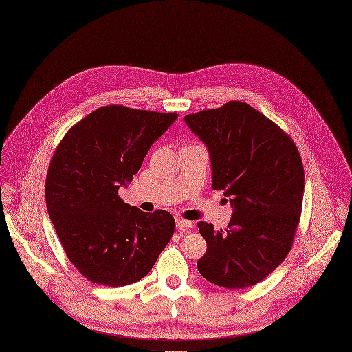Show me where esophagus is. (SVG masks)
Instances as JSON below:
<instances>
[{
    "mask_svg": "<svg viewBox=\"0 0 352 352\" xmlns=\"http://www.w3.org/2000/svg\"><path fill=\"white\" fill-rule=\"evenodd\" d=\"M175 223H177L178 228H193V222L188 221V219H184V218H177Z\"/></svg>",
    "mask_w": 352,
    "mask_h": 352,
    "instance_id": "34e87169",
    "label": "esophagus"
}]
</instances>
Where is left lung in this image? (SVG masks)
Returning <instances> with one entry per match:
<instances>
[{
  "mask_svg": "<svg viewBox=\"0 0 352 352\" xmlns=\"http://www.w3.org/2000/svg\"><path fill=\"white\" fill-rule=\"evenodd\" d=\"M210 155L212 189L232 206L228 229L200 221L207 243L197 270L208 282L245 289L286 258L301 215L304 168L294 142L264 114L232 100L184 117Z\"/></svg>",
  "mask_w": 352,
  "mask_h": 352,
  "instance_id": "obj_1",
  "label": "left lung"
}]
</instances>
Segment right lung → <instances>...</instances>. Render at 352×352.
Returning a JSON list of instances; mask_svg holds the SVG:
<instances>
[{
  "label": "right lung",
  "mask_w": 352,
  "mask_h": 352,
  "mask_svg": "<svg viewBox=\"0 0 352 352\" xmlns=\"http://www.w3.org/2000/svg\"><path fill=\"white\" fill-rule=\"evenodd\" d=\"M177 117L104 106L59 144L47 174V210L66 256L92 283L119 287L141 280L170 242L174 217L131 207L119 189Z\"/></svg>",
  "instance_id": "obj_1"
}]
</instances>
